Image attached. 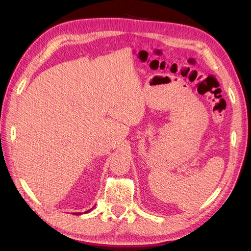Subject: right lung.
<instances>
[{"label":"right lung","mask_w":251,"mask_h":251,"mask_svg":"<svg viewBox=\"0 0 251 251\" xmlns=\"http://www.w3.org/2000/svg\"><path fill=\"white\" fill-rule=\"evenodd\" d=\"M86 212H87V211H86Z\"/></svg>","instance_id":"1"}]
</instances>
